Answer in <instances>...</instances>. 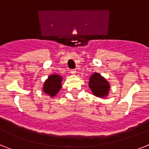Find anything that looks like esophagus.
<instances>
[{
    "label": "esophagus",
    "mask_w": 149,
    "mask_h": 149,
    "mask_svg": "<svg viewBox=\"0 0 149 149\" xmlns=\"http://www.w3.org/2000/svg\"><path fill=\"white\" fill-rule=\"evenodd\" d=\"M70 72H71V74H75V73H76V70H74V69L70 70Z\"/></svg>",
    "instance_id": "34e87169"
}]
</instances>
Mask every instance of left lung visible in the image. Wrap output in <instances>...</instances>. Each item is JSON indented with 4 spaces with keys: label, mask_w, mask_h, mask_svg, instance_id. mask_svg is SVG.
<instances>
[{
    "label": "left lung",
    "mask_w": 149,
    "mask_h": 149,
    "mask_svg": "<svg viewBox=\"0 0 149 149\" xmlns=\"http://www.w3.org/2000/svg\"><path fill=\"white\" fill-rule=\"evenodd\" d=\"M88 86L93 95L98 98H104L108 95L110 83L98 72H94L90 77Z\"/></svg>",
    "instance_id": "left-lung-1"
}]
</instances>
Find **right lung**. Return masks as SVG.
<instances>
[{"label": "right lung", "mask_w": 149, "mask_h": 149, "mask_svg": "<svg viewBox=\"0 0 149 149\" xmlns=\"http://www.w3.org/2000/svg\"><path fill=\"white\" fill-rule=\"evenodd\" d=\"M62 80L61 75H50L43 85V92L50 97H54L61 88Z\"/></svg>", "instance_id": "add662e5"}]
</instances>
